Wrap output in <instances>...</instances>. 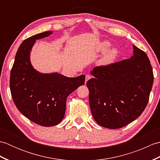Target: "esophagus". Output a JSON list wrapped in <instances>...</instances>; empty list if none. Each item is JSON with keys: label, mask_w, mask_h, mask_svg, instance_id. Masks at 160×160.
<instances>
[{"label": "esophagus", "mask_w": 160, "mask_h": 160, "mask_svg": "<svg viewBox=\"0 0 160 160\" xmlns=\"http://www.w3.org/2000/svg\"><path fill=\"white\" fill-rule=\"evenodd\" d=\"M91 76H89V75H87V76H86V78H85V83H87V81L89 80V79H91Z\"/></svg>", "instance_id": "obj_1"}]
</instances>
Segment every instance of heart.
<instances>
[{
	"instance_id": "obj_1",
	"label": "heart",
	"mask_w": 160,
	"mask_h": 160,
	"mask_svg": "<svg viewBox=\"0 0 160 160\" xmlns=\"http://www.w3.org/2000/svg\"><path fill=\"white\" fill-rule=\"evenodd\" d=\"M111 46V44L107 41V40H104L99 43L98 47H97V52L98 53H104L107 50L108 52L104 53V55L102 57V58L99 60L98 64L100 66L106 67L108 66L110 64H113L115 60L117 59L118 56V50L116 48H112L108 51V49L110 48Z\"/></svg>"
}]
</instances>
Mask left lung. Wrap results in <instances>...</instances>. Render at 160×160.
Returning <instances> with one entry per match:
<instances>
[{"label":"left lung","instance_id":"1","mask_svg":"<svg viewBox=\"0 0 160 160\" xmlns=\"http://www.w3.org/2000/svg\"><path fill=\"white\" fill-rule=\"evenodd\" d=\"M129 59L96 67L87 81L89 105L94 120L102 127L120 128L137 119L145 109L153 83L147 54L132 45Z\"/></svg>","mask_w":160,"mask_h":160}]
</instances>
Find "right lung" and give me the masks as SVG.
Here are the masks:
<instances>
[{"mask_svg": "<svg viewBox=\"0 0 160 160\" xmlns=\"http://www.w3.org/2000/svg\"><path fill=\"white\" fill-rule=\"evenodd\" d=\"M45 32L25 39L16 54L10 74V90L17 108L34 123L43 127L57 125L63 120L69 95L84 85L85 76L68 78L58 72L36 70L30 55L36 40L52 34Z\"/></svg>", "mask_w": 160, "mask_h": 160, "instance_id": "1", "label": "right lung"}]
</instances>
